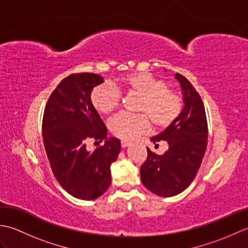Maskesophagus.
I'll list each match as a JSON object with an SVG mask.
<instances>
[{"label": "esophagus", "mask_w": 248, "mask_h": 248, "mask_svg": "<svg viewBox=\"0 0 248 248\" xmlns=\"http://www.w3.org/2000/svg\"><path fill=\"white\" fill-rule=\"evenodd\" d=\"M131 145V143L130 141H127V140H121V147H123V148H127L128 146H130Z\"/></svg>", "instance_id": "esophagus-1"}]
</instances>
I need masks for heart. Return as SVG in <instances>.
<instances>
[{"mask_svg":"<svg viewBox=\"0 0 248 248\" xmlns=\"http://www.w3.org/2000/svg\"><path fill=\"white\" fill-rule=\"evenodd\" d=\"M121 92L140 97L136 110L140 114L120 113L108 121V129L116 138L131 140L150 129V121L157 129H166L182 112V99L164 82L146 72L121 77L118 88L104 83L91 93V102L99 113L108 115L119 107Z\"/></svg>","mask_w":248,"mask_h":248,"instance_id":"b5f03b06","label":"heart"}]
</instances>
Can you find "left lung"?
Segmentation results:
<instances>
[{"label": "left lung", "instance_id": "8db88e82", "mask_svg": "<svg viewBox=\"0 0 248 248\" xmlns=\"http://www.w3.org/2000/svg\"><path fill=\"white\" fill-rule=\"evenodd\" d=\"M184 107L178 119L151 141L168 144L164 155L147 148V160L140 167V180L150 192L171 197L183 192L196 177L208 144V124L204 105L189 81L176 73Z\"/></svg>", "mask_w": 248, "mask_h": 248}]
</instances>
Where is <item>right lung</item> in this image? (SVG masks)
I'll return each instance as SVG.
<instances>
[{
    "instance_id": "obj_1",
    "label": "right lung",
    "mask_w": 248,
    "mask_h": 248,
    "mask_svg": "<svg viewBox=\"0 0 248 248\" xmlns=\"http://www.w3.org/2000/svg\"><path fill=\"white\" fill-rule=\"evenodd\" d=\"M94 73L65 78L46 102L43 138L56 180L73 197L93 200L110 186V164L121 149L118 139L107 138L108 130L91 102L94 86L103 83ZM91 139L105 145L93 152L86 148Z\"/></svg>"
}]
</instances>
